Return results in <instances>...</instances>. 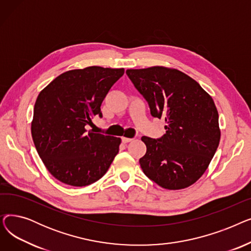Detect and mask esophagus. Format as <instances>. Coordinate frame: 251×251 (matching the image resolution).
<instances>
[{
	"mask_svg": "<svg viewBox=\"0 0 251 251\" xmlns=\"http://www.w3.org/2000/svg\"><path fill=\"white\" fill-rule=\"evenodd\" d=\"M133 140V138H128V137H122V142L123 143H127V142H130V141H132Z\"/></svg>",
	"mask_w": 251,
	"mask_h": 251,
	"instance_id": "34e87169",
	"label": "esophagus"
}]
</instances>
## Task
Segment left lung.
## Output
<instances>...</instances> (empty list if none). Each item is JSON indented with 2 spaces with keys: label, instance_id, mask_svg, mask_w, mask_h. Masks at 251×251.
Returning <instances> with one entry per match:
<instances>
[{
  "label": "left lung",
  "instance_id": "8db88e82",
  "mask_svg": "<svg viewBox=\"0 0 251 251\" xmlns=\"http://www.w3.org/2000/svg\"><path fill=\"white\" fill-rule=\"evenodd\" d=\"M126 74L149 103L151 114L163 118L166 134L142 136L147 152L140 167L163 188H186L205 172L221 138L213 99L188 75L176 69H128Z\"/></svg>",
  "mask_w": 251,
  "mask_h": 251
}]
</instances>
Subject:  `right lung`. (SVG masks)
Returning a JSON list of instances; mask_svg holds the SVG:
<instances>
[{"label": "right lung", "instance_id": "1", "mask_svg": "<svg viewBox=\"0 0 251 251\" xmlns=\"http://www.w3.org/2000/svg\"><path fill=\"white\" fill-rule=\"evenodd\" d=\"M124 69L91 66L55 78L36 99L31 135L49 172L67 185L82 187L100 179L121 139L86 130Z\"/></svg>", "mask_w": 251, "mask_h": 251}]
</instances>
